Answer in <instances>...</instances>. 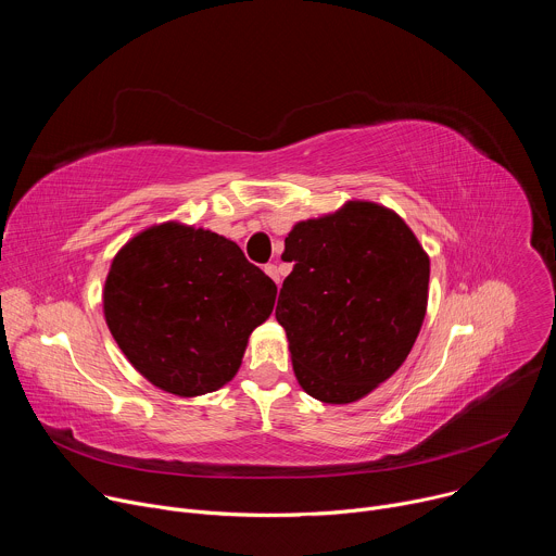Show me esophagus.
Segmentation results:
<instances>
[{
  "mask_svg": "<svg viewBox=\"0 0 556 556\" xmlns=\"http://www.w3.org/2000/svg\"><path fill=\"white\" fill-rule=\"evenodd\" d=\"M264 273H266V275H268L277 286H279V270H277V266H275V264H266V266H264Z\"/></svg>",
  "mask_w": 556,
  "mask_h": 556,
  "instance_id": "obj_1",
  "label": "esophagus"
}]
</instances>
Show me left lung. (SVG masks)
I'll list each match as a JSON object with an SVG mask.
<instances>
[{
    "mask_svg": "<svg viewBox=\"0 0 556 556\" xmlns=\"http://www.w3.org/2000/svg\"><path fill=\"white\" fill-rule=\"evenodd\" d=\"M292 264L275 316L305 393L350 405L401 369L429 301V255L389 206L348 200L301 219L281 255Z\"/></svg>",
    "mask_w": 556,
    "mask_h": 556,
    "instance_id": "1",
    "label": "left lung"
}]
</instances>
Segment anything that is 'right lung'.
Returning a JSON list of instances; mask_svg holds the SVG:
<instances>
[{
  "mask_svg": "<svg viewBox=\"0 0 556 556\" xmlns=\"http://www.w3.org/2000/svg\"><path fill=\"white\" fill-rule=\"evenodd\" d=\"M275 296V281L235 242L169 219L142 228L114 255L103 314L142 378L195 399L235 378Z\"/></svg>",
  "mask_w": 556,
  "mask_h": 556,
  "instance_id": "obj_1",
  "label": "right lung"
}]
</instances>
